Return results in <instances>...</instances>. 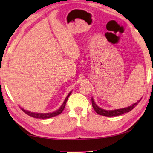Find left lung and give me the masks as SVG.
Masks as SVG:
<instances>
[{
    "mask_svg": "<svg viewBox=\"0 0 153 153\" xmlns=\"http://www.w3.org/2000/svg\"><path fill=\"white\" fill-rule=\"evenodd\" d=\"M140 100H141V99L139 100L138 101H137V102L134 103V105L130 106V107L121 108V109L113 110V111L104 110V109H102V108H100V107H98V106L95 104L93 98H92V104L93 108H94V111L98 114V115H100L102 116H107V117H113V116H118V115H122V114H124L126 113L129 112V111L132 110L133 108L136 107V106H137V105L138 104Z\"/></svg>",
    "mask_w": 153,
    "mask_h": 153,
    "instance_id": "1",
    "label": "left lung"
}]
</instances>
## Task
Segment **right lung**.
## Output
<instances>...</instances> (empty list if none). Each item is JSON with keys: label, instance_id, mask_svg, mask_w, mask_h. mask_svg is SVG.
<instances>
[{"label": "right lung", "instance_id": "1", "mask_svg": "<svg viewBox=\"0 0 153 153\" xmlns=\"http://www.w3.org/2000/svg\"><path fill=\"white\" fill-rule=\"evenodd\" d=\"M71 92L69 93V94L67 95V97H66L65 100L63 104L62 105L61 107L59 108L57 111H55V112L49 113H32V112H30V111L24 110V108H22V110L29 116H31V117L37 118V119H48V118L55 117V116L58 115H59V114H61L62 112H63V111L64 110V108H65V107L67 100V99H68L69 95L71 94Z\"/></svg>", "mask_w": 153, "mask_h": 153}]
</instances>
